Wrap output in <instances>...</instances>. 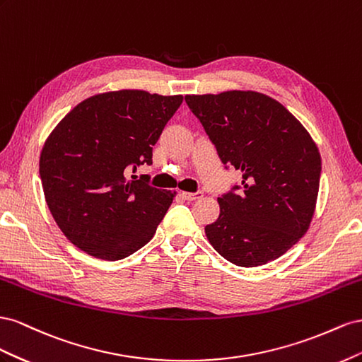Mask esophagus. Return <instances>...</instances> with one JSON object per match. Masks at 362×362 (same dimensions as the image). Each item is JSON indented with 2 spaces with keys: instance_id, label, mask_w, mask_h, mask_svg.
Wrapping results in <instances>:
<instances>
[{
  "instance_id": "1",
  "label": "esophagus",
  "mask_w": 362,
  "mask_h": 362,
  "mask_svg": "<svg viewBox=\"0 0 362 362\" xmlns=\"http://www.w3.org/2000/svg\"><path fill=\"white\" fill-rule=\"evenodd\" d=\"M182 197L185 200H189V202L199 200L200 197H203V192L202 191H197V192H182Z\"/></svg>"
}]
</instances>
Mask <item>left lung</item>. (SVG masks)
<instances>
[{
    "label": "left lung",
    "instance_id": "8db88e82",
    "mask_svg": "<svg viewBox=\"0 0 362 362\" xmlns=\"http://www.w3.org/2000/svg\"><path fill=\"white\" fill-rule=\"evenodd\" d=\"M185 100L221 162L243 173L241 192L218 197L220 216L204 227L209 243L240 267L277 259L306 233L315 212L322 173L315 142L290 110L261 92Z\"/></svg>",
    "mask_w": 362,
    "mask_h": 362
}]
</instances>
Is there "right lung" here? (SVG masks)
<instances>
[{
	"mask_svg": "<svg viewBox=\"0 0 362 362\" xmlns=\"http://www.w3.org/2000/svg\"><path fill=\"white\" fill-rule=\"evenodd\" d=\"M182 101L139 89L103 92L78 103L49 133L39 159L45 202L80 250L118 261L156 233L175 191L126 174L151 163L153 146Z\"/></svg>",
	"mask_w": 362,
	"mask_h": 362,
	"instance_id": "1",
	"label": "right lung"
}]
</instances>
